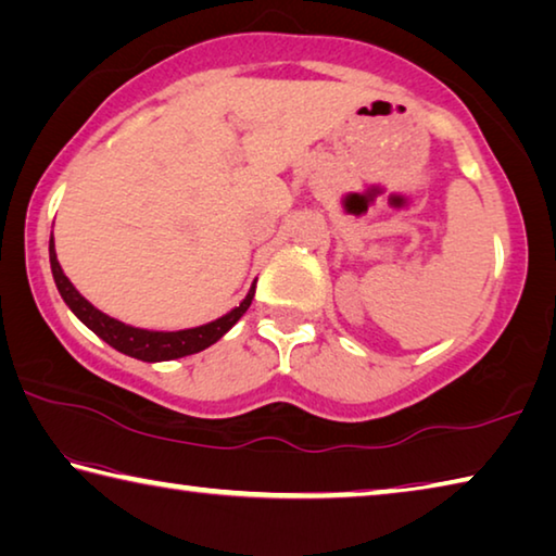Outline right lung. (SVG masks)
<instances>
[{
	"instance_id": "right-lung-1",
	"label": "right lung",
	"mask_w": 556,
	"mask_h": 556,
	"mask_svg": "<svg viewBox=\"0 0 556 556\" xmlns=\"http://www.w3.org/2000/svg\"><path fill=\"white\" fill-rule=\"evenodd\" d=\"M49 257H51L53 281L61 291L65 306H68L92 333L100 336L108 345L115 348V351L125 353L129 357H137V361H144V363H162V361H174V357L193 355V353L205 351V348L213 345L215 341H220V338L228 333L230 328L240 321V316L250 308L252 296H255V285H257V279L252 281L248 296H244L238 306L230 308L228 314L215 318L211 324L184 328V331H147V328L122 324L117 318L102 314L100 308L92 306L90 301L71 285V279L63 275V269L59 265V257H55L53 235L49 240Z\"/></svg>"
}]
</instances>
